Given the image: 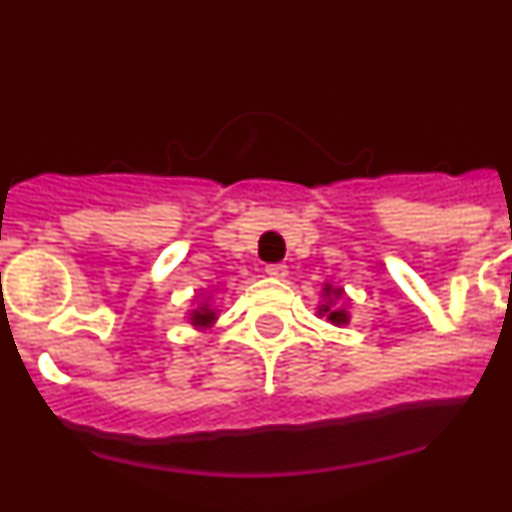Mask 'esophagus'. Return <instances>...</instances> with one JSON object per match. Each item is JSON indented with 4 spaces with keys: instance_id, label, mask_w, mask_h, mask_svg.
Segmentation results:
<instances>
[{
    "instance_id": "esophagus-1",
    "label": "esophagus",
    "mask_w": 512,
    "mask_h": 512,
    "mask_svg": "<svg viewBox=\"0 0 512 512\" xmlns=\"http://www.w3.org/2000/svg\"><path fill=\"white\" fill-rule=\"evenodd\" d=\"M266 273H268V276H271V278H286V276H288V268L283 266V263H268Z\"/></svg>"
}]
</instances>
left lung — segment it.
I'll use <instances>...</instances> for the list:
<instances>
[{
	"mask_svg": "<svg viewBox=\"0 0 512 512\" xmlns=\"http://www.w3.org/2000/svg\"><path fill=\"white\" fill-rule=\"evenodd\" d=\"M323 293H326V296H331V298H341L343 296L341 288H333V286L323 288ZM318 313H321V316H328V321L336 323V326H341V323H348V313L343 311V308L333 306V301L323 303V306L318 308Z\"/></svg>",
	"mask_w": 512,
	"mask_h": 512,
	"instance_id": "8db88e82",
	"label": "left lung"
}]
</instances>
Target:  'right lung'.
Returning <instances> with one entry per match:
<instances>
[{
  "label": "right lung",
  "instance_id": "obj_1",
  "mask_svg": "<svg viewBox=\"0 0 512 512\" xmlns=\"http://www.w3.org/2000/svg\"><path fill=\"white\" fill-rule=\"evenodd\" d=\"M214 321H216V311L209 306V303H201V306L191 313V323H194L196 328H206Z\"/></svg>",
  "mask_w": 512,
  "mask_h": 512
}]
</instances>
